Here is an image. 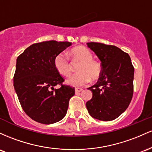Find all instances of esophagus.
<instances>
[{"label": "esophagus", "mask_w": 152, "mask_h": 152, "mask_svg": "<svg viewBox=\"0 0 152 152\" xmlns=\"http://www.w3.org/2000/svg\"><path fill=\"white\" fill-rule=\"evenodd\" d=\"M83 90V88H75V93H80Z\"/></svg>", "instance_id": "esophagus-1"}]
</instances>
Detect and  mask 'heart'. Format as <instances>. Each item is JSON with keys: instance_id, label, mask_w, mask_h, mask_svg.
I'll use <instances>...</instances> for the list:
<instances>
[{"instance_id": "1", "label": "heart", "mask_w": 152, "mask_h": 152, "mask_svg": "<svg viewBox=\"0 0 152 152\" xmlns=\"http://www.w3.org/2000/svg\"><path fill=\"white\" fill-rule=\"evenodd\" d=\"M74 62L80 63L77 67L78 73L69 77L66 80L67 85L73 87H80L88 84L91 78L97 80L102 72L101 64L93 60V56L89 49L84 47H77L70 52ZM54 66L60 74L69 76L71 74L72 67L65 54L60 53L54 59Z\"/></svg>"}]
</instances>
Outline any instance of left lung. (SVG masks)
<instances>
[{
  "mask_svg": "<svg viewBox=\"0 0 152 152\" xmlns=\"http://www.w3.org/2000/svg\"><path fill=\"white\" fill-rule=\"evenodd\" d=\"M87 45L101 62L102 72L86 103L92 117L103 121L115 119L129 107L134 92V68L126 52L113 45L88 42Z\"/></svg>",
  "mask_w": 152,
  "mask_h": 152,
  "instance_id": "1",
  "label": "left lung"
}]
</instances>
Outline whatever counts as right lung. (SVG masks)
Listing matches in <instances>:
<instances>
[{
    "instance_id": "right-lung-1",
    "label": "right lung",
    "mask_w": 152,
    "mask_h": 152,
    "mask_svg": "<svg viewBox=\"0 0 152 152\" xmlns=\"http://www.w3.org/2000/svg\"><path fill=\"white\" fill-rule=\"evenodd\" d=\"M71 45L69 42H42L29 46L17 58L13 86L23 110L35 121L54 124L67 113L75 88L62 85L54 59ZM57 84L61 88L55 89Z\"/></svg>"
}]
</instances>
